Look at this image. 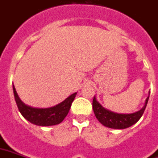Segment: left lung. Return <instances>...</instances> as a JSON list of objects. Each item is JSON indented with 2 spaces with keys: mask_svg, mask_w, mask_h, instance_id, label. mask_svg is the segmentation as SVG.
<instances>
[{
  "mask_svg": "<svg viewBox=\"0 0 158 158\" xmlns=\"http://www.w3.org/2000/svg\"><path fill=\"white\" fill-rule=\"evenodd\" d=\"M149 93L150 92H149V96L145 99L144 107L140 110H139L138 112L130 114H121L112 112V111L104 108L97 101L95 96H94L92 107H93L95 117L97 118V120L104 126L108 127V128H115V129H124V128H128V127L136 124L142 116L144 109L146 108L148 100H149Z\"/></svg>",
  "mask_w": 158,
  "mask_h": 158,
  "instance_id": "1",
  "label": "left lung"
}]
</instances>
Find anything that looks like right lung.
Returning a JSON list of instances; mask_svg holds the SVG:
<instances>
[{
  "label": "right lung",
  "mask_w": 158,
  "mask_h": 158,
  "mask_svg": "<svg viewBox=\"0 0 158 158\" xmlns=\"http://www.w3.org/2000/svg\"><path fill=\"white\" fill-rule=\"evenodd\" d=\"M14 95L18 108L23 117L32 124L38 126H52L60 124L68 114L71 104L77 92L73 93L60 104L46 108H34L26 104L21 100L13 85Z\"/></svg>",
  "instance_id": "add662e5"
}]
</instances>
